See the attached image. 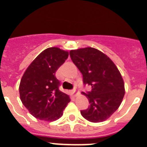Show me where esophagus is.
<instances>
[{"mask_svg": "<svg viewBox=\"0 0 147 147\" xmlns=\"http://www.w3.org/2000/svg\"><path fill=\"white\" fill-rule=\"evenodd\" d=\"M76 88H74V89L71 90V93H72V94H74V96H76Z\"/></svg>", "mask_w": 147, "mask_h": 147, "instance_id": "34e87169", "label": "esophagus"}]
</instances>
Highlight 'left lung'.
I'll return each mask as SVG.
<instances>
[{"instance_id":"left-lung-1","label":"left lung","mask_w":147,"mask_h":147,"mask_svg":"<svg viewBox=\"0 0 147 147\" xmlns=\"http://www.w3.org/2000/svg\"><path fill=\"white\" fill-rule=\"evenodd\" d=\"M71 60L83 76L84 85L91 87L82 92L90 106L81 110L83 117L90 122L107 120L117 110L124 98V80L115 66L106 54L91 47L71 50Z\"/></svg>"}]
</instances>
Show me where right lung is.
Returning a JSON list of instances; mask_svg holds the SVG:
<instances>
[{
    "mask_svg": "<svg viewBox=\"0 0 147 147\" xmlns=\"http://www.w3.org/2000/svg\"><path fill=\"white\" fill-rule=\"evenodd\" d=\"M68 57V52L57 47L40 53L27 67L20 80L19 92L22 103L33 116L53 121L59 119L71 101L60 91L55 73Z\"/></svg>",
    "mask_w": 147,
    "mask_h": 147,
    "instance_id": "obj_1",
    "label": "right lung"
}]
</instances>
